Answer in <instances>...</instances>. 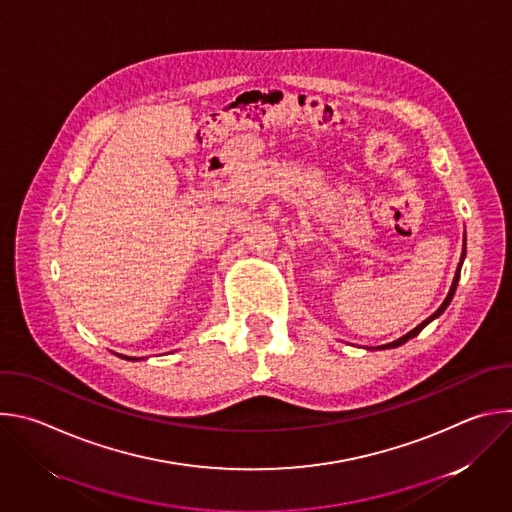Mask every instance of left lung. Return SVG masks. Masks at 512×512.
<instances>
[{"mask_svg":"<svg viewBox=\"0 0 512 512\" xmlns=\"http://www.w3.org/2000/svg\"><path fill=\"white\" fill-rule=\"evenodd\" d=\"M464 257H466V239H464V251H462V259H460V265H458V269H456V277H454V283H452V287H450V294H448V298L444 300V304L437 308V312H433L427 320H423L417 328H413L409 334H405V336H401L399 340H395V342H391V344H383V346H377V348H395V346H401V344H405L407 340H411L413 336H417L431 320H435L437 316H442L444 314V310L450 306V302H452V298H454V294H456V287H458V279H460V267H462V261H464Z\"/></svg>","mask_w":512,"mask_h":512,"instance_id":"left-lung-1","label":"left lung"}]
</instances>
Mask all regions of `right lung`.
I'll return each mask as SVG.
<instances>
[{
    "label": "right lung",
    "mask_w": 512,
    "mask_h": 512,
    "mask_svg": "<svg viewBox=\"0 0 512 512\" xmlns=\"http://www.w3.org/2000/svg\"><path fill=\"white\" fill-rule=\"evenodd\" d=\"M123 358H127V360H133V358H129V356H123Z\"/></svg>",
    "instance_id": "obj_1"
}]
</instances>
